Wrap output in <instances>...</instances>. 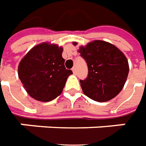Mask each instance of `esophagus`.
I'll list each match as a JSON object with an SVG mask.
<instances>
[{
  "label": "esophagus",
  "instance_id": "34e87169",
  "mask_svg": "<svg viewBox=\"0 0 146 146\" xmlns=\"http://www.w3.org/2000/svg\"><path fill=\"white\" fill-rule=\"evenodd\" d=\"M71 70H72V71H73V73L75 75V74H76V68H75V67H73Z\"/></svg>",
  "mask_w": 146,
  "mask_h": 146
}]
</instances>
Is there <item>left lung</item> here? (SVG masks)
<instances>
[{
    "label": "left lung",
    "instance_id": "8db88e82",
    "mask_svg": "<svg viewBox=\"0 0 146 146\" xmlns=\"http://www.w3.org/2000/svg\"><path fill=\"white\" fill-rule=\"evenodd\" d=\"M76 46L77 42H74ZM79 53L88 64V75L80 80L84 93L97 102H106L121 92L129 75L127 58L118 48L105 41L95 40L81 46Z\"/></svg>",
    "mask_w": 146,
    "mask_h": 146
}]
</instances>
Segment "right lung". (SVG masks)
I'll return each instance as SVG.
<instances>
[{"mask_svg":"<svg viewBox=\"0 0 146 146\" xmlns=\"http://www.w3.org/2000/svg\"><path fill=\"white\" fill-rule=\"evenodd\" d=\"M62 50L57 44L42 42L30 49L19 62L18 77L34 100L48 102L62 93L72 74L64 66Z\"/></svg>","mask_w":146,"mask_h":146,"instance_id":"1","label":"right lung"}]
</instances>
